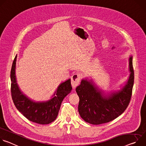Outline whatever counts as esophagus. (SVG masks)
Wrapping results in <instances>:
<instances>
[{"mask_svg": "<svg viewBox=\"0 0 146 146\" xmlns=\"http://www.w3.org/2000/svg\"><path fill=\"white\" fill-rule=\"evenodd\" d=\"M81 74L79 73H74L71 78L72 80V86L73 88H75L80 84V81L81 79Z\"/></svg>", "mask_w": 146, "mask_h": 146, "instance_id": "obj_1", "label": "esophagus"}]
</instances>
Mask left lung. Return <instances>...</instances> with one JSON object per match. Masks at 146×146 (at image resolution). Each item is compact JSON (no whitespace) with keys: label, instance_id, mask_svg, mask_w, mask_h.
<instances>
[{"label":"left lung","instance_id":"8db88e82","mask_svg":"<svg viewBox=\"0 0 146 146\" xmlns=\"http://www.w3.org/2000/svg\"><path fill=\"white\" fill-rule=\"evenodd\" d=\"M130 74L125 86L118 91L106 94L91 79L83 78L76 91L79 96L78 110L81 117L93 125L109 122L127 108L134 82L132 56L129 59Z\"/></svg>","mask_w":146,"mask_h":146}]
</instances>
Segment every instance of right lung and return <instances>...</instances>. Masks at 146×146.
Returning a JSON list of instances; mask_svg holds the SVG:
<instances>
[{
	"label": "right lung",
	"mask_w": 146,
	"mask_h": 146,
	"mask_svg": "<svg viewBox=\"0 0 146 146\" xmlns=\"http://www.w3.org/2000/svg\"><path fill=\"white\" fill-rule=\"evenodd\" d=\"M16 55L11 70V96L18 110L29 121L39 124H48L56 118L65 97L72 91L70 79L60 83L57 87L51 99L47 101L36 102L27 96L19 88L16 76Z\"/></svg>",
	"instance_id": "obj_1"
}]
</instances>
